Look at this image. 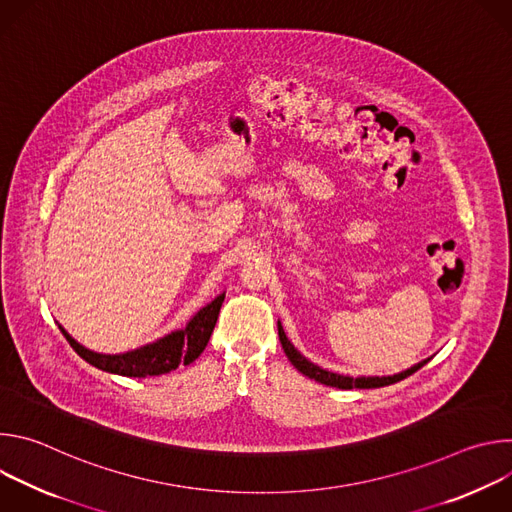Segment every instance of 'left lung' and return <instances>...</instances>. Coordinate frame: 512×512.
I'll list each match as a JSON object with an SVG mask.
<instances>
[{
  "label": "left lung",
  "instance_id": "8db88e82",
  "mask_svg": "<svg viewBox=\"0 0 512 512\" xmlns=\"http://www.w3.org/2000/svg\"><path fill=\"white\" fill-rule=\"evenodd\" d=\"M277 330H279V342H281L283 352H285V356L289 358V362L294 364V367H296L302 375H306V377H310V379H314V381H318V383H322V385L336 387V389H377V387H387V385H393V383H397V381L407 379L409 375H413L415 371H419V369L423 367V364H427V360H429V358H427V360H421V362L415 364V367H411V369H407V371H403V373H399V375H393V377H358V379H352V377H342V375H336V373H330V371H324V369L316 367L314 362H310L306 356H302V354L294 348V344H291V342L287 340V336H285L281 324H277Z\"/></svg>",
  "mask_w": 512,
  "mask_h": 512
}]
</instances>
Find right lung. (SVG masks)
<instances>
[{"mask_svg":"<svg viewBox=\"0 0 512 512\" xmlns=\"http://www.w3.org/2000/svg\"><path fill=\"white\" fill-rule=\"evenodd\" d=\"M225 302V294L214 298L206 308H202L184 330L172 332L164 338H160L154 344L141 346L137 350L125 352V354H99L93 352L85 346H81L77 340H72L62 328L60 332L68 340V344L75 348V352L85 358L93 367L123 375V377H154V375H164L174 369H178V364H190L196 360L202 350L206 348L210 334L214 330L218 312H221V306Z\"/></svg>","mask_w":512,"mask_h":512,"instance_id":"right-lung-1","label":"right lung"}]
</instances>
